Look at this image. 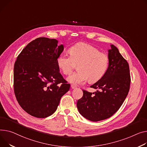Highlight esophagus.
I'll list each match as a JSON object with an SVG mask.
<instances>
[{
	"mask_svg": "<svg viewBox=\"0 0 147 147\" xmlns=\"http://www.w3.org/2000/svg\"><path fill=\"white\" fill-rule=\"evenodd\" d=\"M71 87L73 89H76V88L77 87V86H75V85H74V84H71Z\"/></svg>",
	"mask_w": 147,
	"mask_h": 147,
	"instance_id": "34e87169",
	"label": "esophagus"
}]
</instances>
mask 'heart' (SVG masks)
<instances>
[{
  "label": "heart",
  "mask_w": 147,
  "mask_h": 147,
  "mask_svg": "<svg viewBox=\"0 0 147 147\" xmlns=\"http://www.w3.org/2000/svg\"><path fill=\"white\" fill-rule=\"evenodd\" d=\"M70 55L61 53L58 56V67L65 75L70 74L75 63H79L77 72L68 76L67 80L75 84L85 83L88 79L90 83L100 80L109 67V59L106 54L100 53L96 48L86 43H78L69 49Z\"/></svg>",
  "instance_id": "1"
}]
</instances>
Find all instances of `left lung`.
I'll return each instance as SVG.
<instances>
[{"label":"left lung","mask_w":147,"mask_h":147,"mask_svg":"<svg viewBox=\"0 0 147 147\" xmlns=\"http://www.w3.org/2000/svg\"><path fill=\"white\" fill-rule=\"evenodd\" d=\"M109 67L100 80L90 87L94 93L83 90L77 107L86 119L97 122L110 118L122 106L129 90L131 77L128 62L114 45L108 50Z\"/></svg>","instance_id":"8db88e82"}]
</instances>
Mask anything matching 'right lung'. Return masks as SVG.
I'll use <instances>...</instances> for the list:
<instances>
[{
    "mask_svg": "<svg viewBox=\"0 0 147 147\" xmlns=\"http://www.w3.org/2000/svg\"><path fill=\"white\" fill-rule=\"evenodd\" d=\"M58 42L55 39L38 38L23 49L15 63L16 99L26 112L36 118L53 115L70 89L57 63L64 50V45Z\"/></svg>",
    "mask_w": 147,
    "mask_h": 147,
    "instance_id": "obj_1",
    "label": "right lung"
}]
</instances>
